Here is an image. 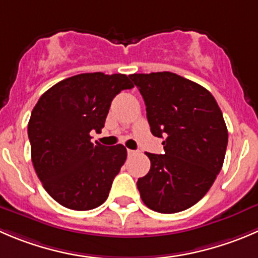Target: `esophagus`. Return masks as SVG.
Masks as SVG:
<instances>
[{
  "instance_id": "34e87169",
  "label": "esophagus",
  "mask_w": 258,
  "mask_h": 258,
  "mask_svg": "<svg viewBox=\"0 0 258 258\" xmlns=\"http://www.w3.org/2000/svg\"><path fill=\"white\" fill-rule=\"evenodd\" d=\"M127 154H128V156H134V155H136L137 152L135 151V150H127Z\"/></svg>"
}]
</instances>
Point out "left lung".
<instances>
[{
	"mask_svg": "<svg viewBox=\"0 0 258 258\" xmlns=\"http://www.w3.org/2000/svg\"><path fill=\"white\" fill-rule=\"evenodd\" d=\"M151 134L165 154L146 152L150 171L137 180L145 206L171 214L198 203L223 166L228 131L218 103L198 83L170 72L131 74Z\"/></svg>",
	"mask_w": 258,
	"mask_h": 258,
	"instance_id": "obj_1",
	"label": "left lung"
}]
</instances>
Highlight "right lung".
<instances>
[{
  "label": "right lung",
  "instance_id": "add662e5",
  "mask_svg": "<svg viewBox=\"0 0 258 258\" xmlns=\"http://www.w3.org/2000/svg\"><path fill=\"white\" fill-rule=\"evenodd\" d=\"M131 88L124 74H78L47 89L32 109L27 126L32 165L47 194L62 207L91 211L108 198L127 150L92 144L91 131L101 132L111 102Z\"/></svg>",
  "mask_w": 258,
  "mask_h": 258
}]
</instances>
